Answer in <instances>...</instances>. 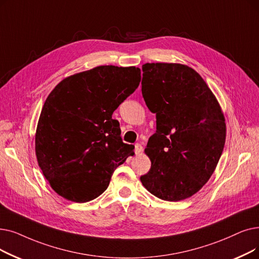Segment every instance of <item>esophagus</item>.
<instances>
[{"label":"esophagus","mask_w":259,"mask_h":259,"mask_svg":"<svg viewBox=\"0 0 259 259\" xmlns=\"http://www.w3.org/2000/svg\"><path fill=\"white\" fill-rule=\"evenodd\" d=\"M142 150H143V147L141 144L137 143L136 145H134V152H136V154H140L142 152Z\"/></svg>","instance_id":"esophagus-1"}]
</instances>
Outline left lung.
<instances>
[{
	"label": "left lung",
	"instance_id": "1",
	"mask_svg": "<svg viewBox=\"0 0 259 259\" xmlns=\"http://www.w3.org/2000/svg\"><path fill=\"white\" fill-rule=\"evenodd\" d=\"M142 94L155 113L156 131L145 152L151 168L141 176L155 197L177 202L203 187L219 162L226 122L216 97L192 67L145 63Z\"/></svg>",
	"mask_w": 259,
	"mask_h": 259
}]
</instances>
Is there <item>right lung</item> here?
I'll list each match as a JSON object with an SVG mask.
<instances>
[{"mask_svg":"<svg viewBox=\"0 0 259 259\" xmlns=\"http://www.w3.org/2000/svg\"><path fill=\"white\" fill-rule=\"evenodd\" d=\"M140 81L139 67L102 65L65 78L50 93L38 121L36 155L58 195L78 203L97 198L133 155L134 146L121 141L112 114Z\"/></svg>","mask_w":259,"mask_h":259,"instance_id":"add662e5","label":"right lung"}]
</instances>
